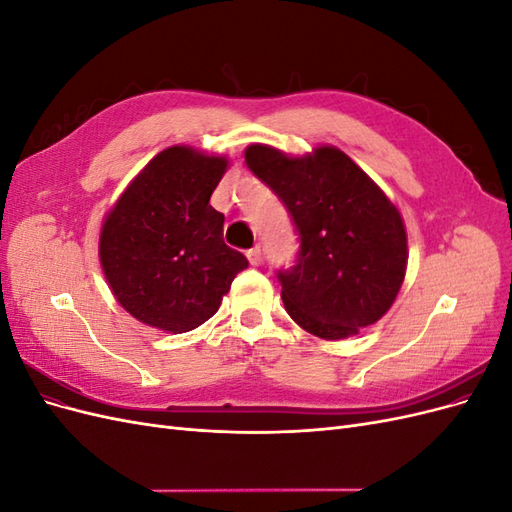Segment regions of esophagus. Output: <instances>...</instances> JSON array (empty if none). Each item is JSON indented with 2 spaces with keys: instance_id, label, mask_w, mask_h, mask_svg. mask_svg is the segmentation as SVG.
Wrapping results in <instances>:
<instances>
[{
  "instance_id": "1",
  "label": "esophagus",
  "mask_w": 512,
  "mask_h": 512,
  "mask_svg": "<svg viewBox=\"0 0 512 512\" xmlns=\"http://www.w3.org/2000/svg\"><path fill=\"white\" fill-rule=\"evenodd\" d=\"M247 258H250L252 265H260V262H262V250H260V245H254L252 250H247Z\"/></svg>"
}]
</instances>
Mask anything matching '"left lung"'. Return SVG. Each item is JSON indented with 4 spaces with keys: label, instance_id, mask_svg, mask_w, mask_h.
Wrapping results in <instances>:
<instances>
[{
    "label": "left lung",
    "instance_id": "1",
    "mask_svg": "<svg viewBox=\"0 0 512 512\" xmlns=\"http://www.w3.org/2000/svg\"><path fill=\"white\" fill-rule=\"evenodd\" d=\"M245 162L282 200L299 235L294 265L277 271L290 318L316 337L342 339L389 312L406 275L408 239L378 185L337 147L288 158L252 145Z\"/></svg>",
    "mask_w": 512,
    "mask_h": 512
}]
</instances>
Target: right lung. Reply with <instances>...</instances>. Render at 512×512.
<instances>
[{
	"label": "right lung",
	"instance_id": "obj_1",
	"mask_svg": "<svg viewBox=\"0 0 512 512\" xmlns=\"http://www.w3.org/2000/svg\"><path fill=\"white\" fill-rule=\"evenodd\" d=\"M228 160L192 147L158 153L104 220L100 262L136 320L185 333L209 320L247 258L224 243V213L209 205Z\"/></svg>",
	"mask_w": 512,
	"mask_h": 512
}]
</instances>
